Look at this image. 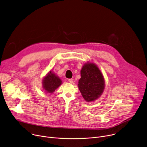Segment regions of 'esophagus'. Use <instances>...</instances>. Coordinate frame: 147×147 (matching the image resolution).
Segmentation results:
<instances>
[{"label":"esophagus","mask_w":147,"mask_h":147,"mask_svg":"<svg viewBox=\"0 0 147 147\" xmlns=\"http://www.w3.org/2000/svg\"><path fill=\"white\" fill-rule=\"evenodd\" d=\"M69 81L70 83H73V78H70V79H69Z\"/></svg>","instance_id":"obj_1"}]
</instances>
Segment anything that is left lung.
<instances>
[{
    "label": "left lung",
    "mask_w": 147,
    "mask_h": 147,
    "mask_svg": "<svg viewBox=\"0 0 147 147\" xmlns=\"http://www.w3.org/2000/svg\"><path fill=\"white\" fill-rule=\"evenodd\" d=\"M78 88L86 101L91 102L100 96L105 88V81L100 71L94 63H87L81 70Z\"/></svg>",
    "instance_id": "left-lung-1"
}]
</instances>
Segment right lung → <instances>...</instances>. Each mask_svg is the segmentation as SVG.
Masks as SVG:
<instances>
[{"label": "right lung", "mask_w": 147, "mask_h": 147, "mask_svg": "<svg viewBox=\"0 0 147 147\" xmlns=\"http://www.w3.org/2000/svg\"><path fill=\"white\" fill-rule=\"evenodd\" d=\"M61 80L51 71L44 78L42 84L45 91L48 93H53L61 84Z\"/></svg>", "instance_id": "add662e5"}]
</instances>
